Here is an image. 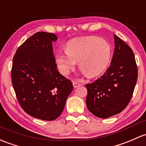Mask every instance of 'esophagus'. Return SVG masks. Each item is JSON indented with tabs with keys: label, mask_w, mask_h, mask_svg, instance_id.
Here are the masks:
<instances>
[{
	"label": "esophagus",
	"mask_w": 146,
	"mask_h": 146,
	"mask_svg": "<svg viewBox=\"0 0 146 146\" xmlns=\"http://www.w3.org/2000/svg\"><path fill=\"white\" fill-rule=\"evenodd\" d=\"M73 87H75V88H76V87H79V86H80L81 84L80 83H78V82H76V81H73Z\"/></svg>",
	"instance_id": "esophagus-1"
}]
</instances>
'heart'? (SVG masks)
Returning a JSON list of instances; mask_svg holds the SVG:
<instances>
[{
  "mask_svg": "<svg viewBox=\"0 0 146 146\" xmlns=\"http://www.w3.org/2000/svg\"><path fill=\"white\" fill-rule=\"evenodd\" d=\"M110 55L111 47L106 40L97 36H87L68 41L66 52L56 54L55 61L63 75H68L78 61L82 73L88 77H94L105 70Z\"/></svg>",
  "mask_w": 146,
  "mask_h": 146,
  "instance_id": "obj_1",
  "label": "heart"
}]
</instances>
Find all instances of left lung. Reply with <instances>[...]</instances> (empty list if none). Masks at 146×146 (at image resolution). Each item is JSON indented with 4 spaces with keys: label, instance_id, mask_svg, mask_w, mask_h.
I'll return each instance as SVG.
<instances>
[{
    "label": "left lung",
    "instance_id": "obj_1",
    "mask_svg": "<svg viewBox=\"0 0 146 146\" xmlns=\"http://www.w3.org/2000/svg\"><path fill=\"white\" fill-rule=\"evenodd\" d=\"M114 40L110 67L100 78L86 85L87 108L100 118L110 117L125 109L137 81V66L132 50L115 35Z\"/></svg>",
    "mask_w": 146,
    "mask_h": 146
}]
</instances>
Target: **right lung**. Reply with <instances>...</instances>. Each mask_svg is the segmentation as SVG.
<instances>
[{
	"label": "right lung",
	"instance_id": "obj_1",
	"mask_svg": "<svg viewBox=\"0 0 146 146\" xmlns=\"http://www.w3.org/2000/svg\"><path fill=\"white\" fill-rule=\"evenodd\" d=\"M54 33L38 32L17 50L12 67V82L23 110L29 115L52 121L62 113L73 89L72 82L56 68Z\"/></svg>",
	"mask_w": 146,
	"mask_h": 146
}]
</instances>
